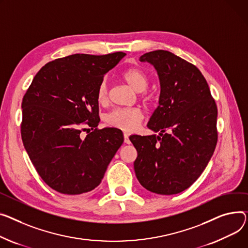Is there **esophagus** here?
Listing matches in <instances>:
<instances>
[{"mask_svg": "<svg viewBox=\"0 0 248 248\" xmlns=\"http://www.w3.org/2000/svg\"><path fill=\"white\" fill-rule=\"evenodd\" d=\"M124 143H127V144H128V143L130 142V141H129V139H128V136H127L126 134L124 135Z\"/></svg>", "mask_w": 248, "mask_h": 248, "instance_id": "obj_1", "label": "esophagus"}]
</instances>
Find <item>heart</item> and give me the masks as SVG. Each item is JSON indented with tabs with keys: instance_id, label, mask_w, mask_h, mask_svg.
Returning <instances> with one entry per match:
<instances>
[{
	"instance_id": "1",
	"label": "heart",
	"mask_w": 248,
	"mask_h": 248,
	"mask_svg": "<svg viewBox=\"0 0 248 248\" xmlns=\"http://www.w3.org/2000/svg\"><path fill=\"white\" fill-rule=\"evenodd\" d=\"M124 79L136 92L141 93V97L147 98L144 91L150 85V78L147 74L140 68H130L124 72ZM109 98V85L106 79H103L96 89V101L105 106L108 103ZM143 120V113L139 108H117L107 114L105 119L106 124L110 126L121 129L126 133L136 130Z\"/></svg>"
}]
</instances>
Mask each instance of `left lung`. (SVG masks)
I'll return each mask as SVG.
<instances>
[{"label": "left lung", "instance_id": "left-lung-1", "mask_svg": "<svg viewBox=\"0 0 248 248\" xmlns=\"http://www.w3.org/2000/svg\"><path fill=\"white\" fill-rule=\"evenodd\" d=\"M160 81L159 106L148 128L159 136H133L140 184L157 194H176L201 176L217 142V108L207 81L194 64L157 49L142 55Z\"/></svg>", "mask_w": 248, "mask_h": 248}]
</instances>
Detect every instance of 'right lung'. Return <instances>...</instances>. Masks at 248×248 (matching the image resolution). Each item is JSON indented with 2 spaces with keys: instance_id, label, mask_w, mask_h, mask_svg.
Here are the masks:
<instances>
[{
  "instance_id": "right-lung-1",
  "label": "right lung",
  "mask_w": 248,
  "mask_h": 248,
  "mask_svg": "<svg viewBox=\"0 0 248 248\" xmlns=\"http://www.w3.org/2000/svg\"><path fill=\"white\" fill-rule=\"evenodd\" d=\"M124 56L75 54L48 62L23 97L24 146L39 175L58 192L74 195L95 188L124 142L120 129L97 128L96 89ZM90 128L81 139V131Z\"/></svg>"
}]
</instances>
